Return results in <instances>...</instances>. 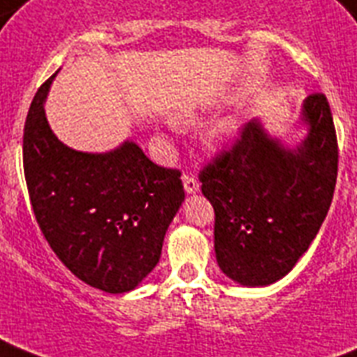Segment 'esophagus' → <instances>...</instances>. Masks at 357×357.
Returning <instances> with one entry per match:
<instances>
[{
    "mask_svg": "<svg viewBox=\"0 0 357 357\" xmlns=\"http://www.w3.org/2000/svg\"><path fill=\"white\" fill-rule=\"evenodd\" d=\"M183 187L187 195H195V192H198V189H200V183H198V179L195 178V176L183 174Z\"/></svg>",
    "mask_w": 357,
    "mask_h": 357,
    "instance_id": "34e87169",
    "label": "esophagus"
}]
</instances>
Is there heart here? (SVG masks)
<instances>
[{
  "mask_svg": "<svg viewBox=\"0 0 357 357\" xmlns=\"http://www.w3.org/2000/svg\"><path fill=\"white\" fill-rule=\"evenodd\" d=\"M179 121H183V123H195V116H190V114H183V116H179ZM238 132V125L234 123L232 119H228V121H222L219 127H215L208 136V142L211 148H222V146H227L230 140H232L234 136Z\"/></svg>",
  "mask_w": 357,
  "mask_h": 357,
  "instance_id": "heart-1",
  "label": "heart"
}]
</instances>
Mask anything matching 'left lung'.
<instances>
[{"label": "left lung", "mask_w": 357, "mask_h": 357, "mask_svg": "<svg viewBox=\"0 0 357 357\" xmlns=\"http://www.w3.org/2000/svg\"><path fill=\"white\" fill-rule=\"evenodd\" d=\"M307 135L296 148L251 119L234 146L200 172L215 209V257L241 287L282 279L317 238L337 181V135L324 93L301 106Z\"/></svg>", "instance_id": "1"}]
</instances>
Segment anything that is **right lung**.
<instances>
[{"label":"right lung","instance_id":"add662e5","mask_svg":"<svg viewBox=\"0 0 357 357\" xmlns=\"http://www.w3.org/2000/svg\"><path fill=\"white\" fill-rule=\"evenodd\" d=\"M56 75L35 93L24 127L35 219L80 281L108 294L129 292L159 262L165 234L185 200L181 172L155 165L132 140L106 153L65 146L45 114Z\"/></svg>","mask_w":357,"mask_h":357}]
</instances>
